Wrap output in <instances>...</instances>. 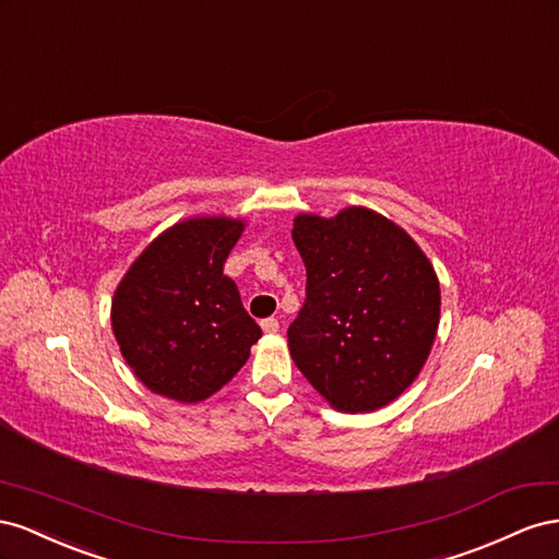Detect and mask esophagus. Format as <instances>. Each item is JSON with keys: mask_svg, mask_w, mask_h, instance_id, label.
Segmentation results:
<instances>
[{"mask_svg": "<svg viewBox=\"0 0 559 559\" xmlns=\"http://www.w3.org/2000/svg\"><path fill=\"white\" fill-rule=\"evenodd\" d=\"M262 330H264L266 334H276V332L281 330V325H278L276 318H264V321H262Z\"/></svg>", "mask_w": 559, "mask_h": 559, "instance_id": "34e87169", "label": "esophagus"}]
</instances>
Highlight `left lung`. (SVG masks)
<instances>
[{
    "label": "left lung",
    "mask_w": 559,
    "mask_h": 559,
    "mask_svg": "<svg viewBox=\"0 0 559 559\" xmlns=\"http://www.w3.org/2000/svg\"><path fill=\"white\" fill-rule=\"evenodd\" d=\"M293 241L307 266V301L288 330L295 365L337 412L386 407L436 342L433 264L401 225L365 205L299 213Z\"/></svg>",
    "instance_id": "1"
}]
</instances>
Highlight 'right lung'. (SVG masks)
<instances>
[{
  "label": "right lung",
  "mask_w": 559,
  "mask_h": 559,
  "mask_svg": "<svg viewBox=\"0 0 559 559\" xmlns=\"http://www.w3.org/2000/svg\"><path fill=\"white\" fill-rule=\"evenodd\" d=\"M246 219L194 215L142 250L111 297V332L152 393L197 405L217 393L262 337L225 262Z\"/></svg>",
  "instance_id": "right-lung-1"
}]
</instances>
